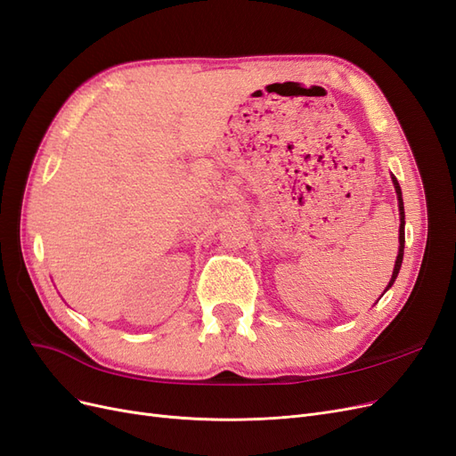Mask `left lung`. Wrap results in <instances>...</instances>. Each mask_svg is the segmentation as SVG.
I'll use <instances>...</instances> for the list:
<instances>
[{
	"mask_svg": "<svg viewBox=\"0 0 456 456\" xmlns=\"http://www.w3.org/2000/svg\"><path fill=\"white\" fill-rule=\"evenodd\" d=\"M392 183H394V188H395V194H397V207H399V251H397V256H395V265H394V272H392V280L388 281V285H386L384 293L388 291V289L394 285L397 273H399V268H402V262H403V247H405V211H403V198H402V188H399V183L397 178L392 175Z\"/></svg>",
	"mask_w": 456,
	"mask_h": 456,
	"instance_id": "obj_1",
	"label": "left lung"
}]
</instances>
